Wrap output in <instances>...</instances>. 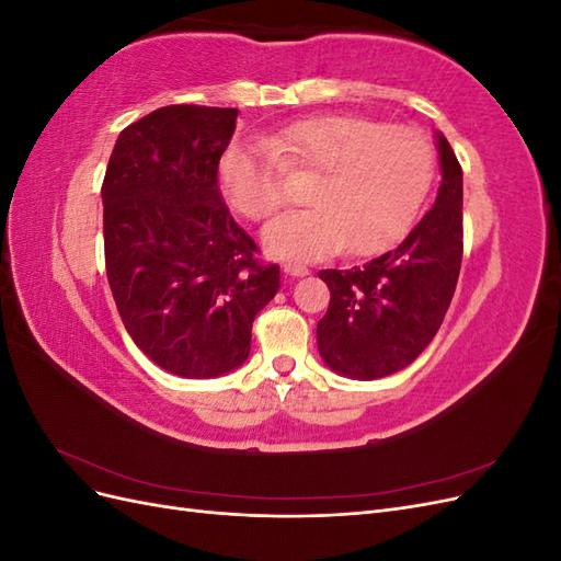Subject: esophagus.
<instances>
[{
  "label": "esophagus",
  "mask_w": 561,
  "mask_h": 561,
  "mask_svg": "<svg viewBox=\"0 0 561 561\" xmlns=\"http://www.w3.org/2000/svg\"><path fill=\"white\" fill-rule=\"evenodd\" d=\"M283 271L287 276H293V278H304V276H309V268L304 266V264H295V262H287V264H283Z\"/></svg>",
  "instance_id": "1"
}]
</instances>
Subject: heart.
Masks as SVG:
<instances>
[{"label": "heart", "instance_id": "heart-1", "mask_svg": "<svg viewBox=\"0 0 561 561\" xmlns=\"http://www.w3.org/2000/svg\"><path fill=\"white\" fill-rule=\"evenodd\" d=\"M283 165L316 171L311 210H290L262 231L280 260L316 262L342 252L379 254L410 231L433 186L435 151L412 128H388L363 116H316L231 142L217 182L233 210L264 219L283 201Z\"/></svg>", "mask_w": 561, "mask_h": 561}]
</instances>
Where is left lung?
<instances>
[{
	"mask_svg": "<svg viewBox=\"0 0 561 561\" xmlns=\"http://www.w3.org/2000/svg\"><path fill=\"white\" fill-rule=\"evenodd\" d=\"M435 147L443 182L407 239L365 266L318 271L330 287L318 351L336 375L358 381L396 375L443 325L463 257V171L443 133H435Z\"/></svg>",
	"mask_w": 561,
	"mask_h": 561,
	"instance_id": "left-lung-1",
	"label": "left lung"
}]
</instances>
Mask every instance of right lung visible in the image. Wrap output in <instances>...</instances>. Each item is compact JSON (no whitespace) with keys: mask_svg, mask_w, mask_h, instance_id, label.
I'll return each instance as SVG.
<instances>
[{"mask_svg":"<svg viewBox=\"0 0 561 561\" xmlns=\"http://www.w3.org/2000/svg\"><path fill=\"white\" fill-rule=\"evenodd\" d=\"M239 110L171 105L118 133L103 182L107 280L147 358L213 379L250 355L252 320L276 297L278 264L233 222L217 165Z\"/></svg>","mask_w":561,"mask_h":561,"instance_id":"right-lung-1","label":"right lung"}]
</instances>
